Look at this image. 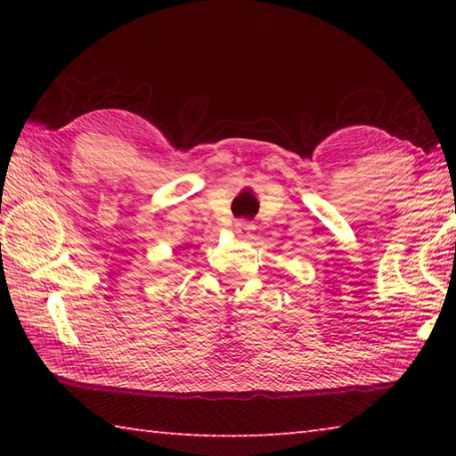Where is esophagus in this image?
Returning a JSON list of instances; mask_svg holds the SVG:
<instances>
[{
	"label": "esophagus",
	"instance_id": "obj_1",
	"mask_svg": "<svg viewBox=\"0 0 456 456\" xmlns=\"http://www.w3.org/2000/svg\"><path fill=\"white\" fill-rule=\"evenodd\" d=\"M253 229H256V225H253L251 221H237L235 223V233H239V235H243V237H249L251 233H253Z\"/></svg>",
	"mask_w": 456,
	"mask_h": 456
}]
</instances>
